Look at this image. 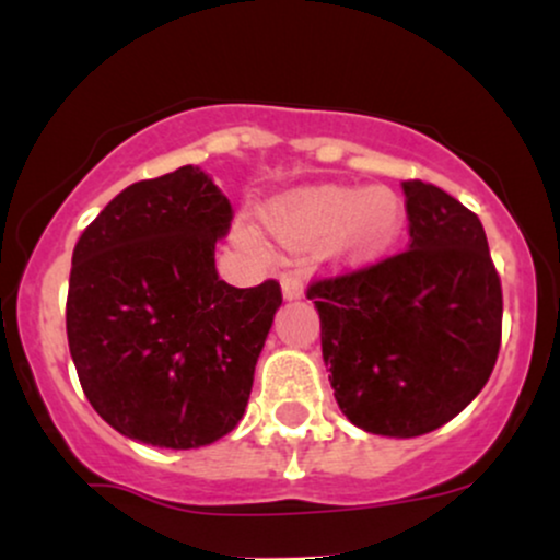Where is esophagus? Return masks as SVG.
I'll return each mask as SVG.
<instances>
[{"label":"esophagus","instance_id":"esophagus-1","mask_svg":"<svg viewBox=\"0 0 560 560\" xmlns=\"http://www.w3.org/2000/svg\"><path fill=\"white\" fill-rule=\"evenodd\" d=\"M281 294H284V300H300L302 294H305V284H302L300 276L294 273L281 276Z\"/></svg>","mask_w":560,"mask_h":560}]
</instances>
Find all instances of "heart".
I'll return each mask as SVG.
<instances>
[{
    "mask_svg": "<svg viewBox=\"0 0 560 560\" xmlns=\"http://www.w3.org/2000/svg\"><path fill=\"white\" fill-rule=\"evenodd\" d=\"M402 223L400 197L384 186L350 189L324 184L302 186L279 195L262 210L266 226L281 244L294 249L320 244L329 258L361 260L378 253ZM240 242L258 244V231L240 229Z\"/></svg>",
    "mask_w": 560,
    "mask_h": 560,
    "instance_id": "obj_1",
    "label": "heart"
}]
</instances>
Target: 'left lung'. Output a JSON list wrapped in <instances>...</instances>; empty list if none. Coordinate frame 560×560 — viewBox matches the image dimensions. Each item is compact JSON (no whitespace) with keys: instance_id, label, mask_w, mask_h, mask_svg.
<instances>
[{"instance_id":"left-lung-1","label":"left lung","mask_w":560,"mask_h":560,"mask_svg":"<svg viewBox=\"0 0 560 560\" xmlns=\"http://www.w3.org/2000/svg\"><path fill=\"white\" fill-rule=\"evenodd\" d=\"M402 191L410 249L307 289L339 410L397 440L445 427L479 395L503 324L479 218L440 186Z\"/></svg>"}]
</instances>
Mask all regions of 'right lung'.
<instances>
[{
	"instance_id": "add662e5",
	"label": "right lung",
	"mask_w": 560,
	"mask_h": 560,
	"mask_svg": "<svg viewBox=\"0 0 560 560\" xmlns=\"http://www.w3.org/2000/svg\"><path fill=\"white\" fill-rule=\"evenodd\" d=\"M231 202L197 165L126 186L73 249L68 345L115 432L191 450L242 421L281 287L218 279Z\"/></svg>"
}]
</instances>
